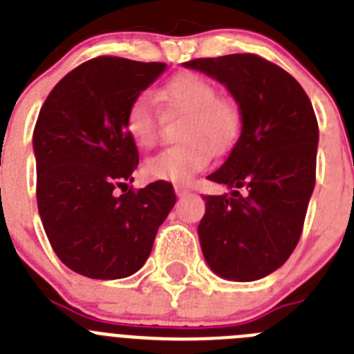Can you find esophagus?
I'll use <instances>...</instances> for the list:
<instances>
[{"instance_id": "34e87169", "label": "esophagus", "mask_w": 354, "mask_h": 354, "mask_svg": "<svg viewBox=\"0 0 354 354\" xmlns=\"http://www.w3.org/2000/svg\"><path fill=\"white\" fill-rule=\"evenodd\" d=\"M175 193H177V196H183L189 193V187L184 186V184H175Z\"/></svg>"}]
</instances>
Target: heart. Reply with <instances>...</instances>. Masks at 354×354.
Instances as JSON below:
<instances>
[{
	"label": "heart",
	"mask_w": 354,
	"mask_h": 354,
	"mask_svg": "<svg viewBox=\"0 0 354 354\" xmlns=\"http://www.w3.org/2000/svg\"><path fill=\"white\" fill-rule=\"evenodd\" d=\"M168 108L187 111L180 129L184 143L167 147L145 161L150 179L189 183L211 161L212 152H223L232 145L239 131L237 108L218 97V88L207 77L183 72L171 77L159 92ZM127 134L138 147L149 149L158 142L159 109L150 93L134 97L126 111Z\"/></svg>",
	"instance_id": "heart-1"
}]
</instances>
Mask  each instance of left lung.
Wrapping results in <instances>:
<instances>
[{
  "mask_svg": "<svg viewBox=\"0 0 354 354\" xmlns=\"http://www.w3.org/2000/svg\"><path fill=\"white\" fill-rule=\"evenodd\" d=\"M184 67L220 81L239 104V138L207 177L232 187V196H204L198 237L216 274L253 282L277 271L298 245L315 186L317 118L301 84L257 55L196 58Z\"/></svg>",
  "mask_w": 354,
  "mask_h": 354,
  "instance_id": "1",
  "label": "left lung"
}]
</instances>
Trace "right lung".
I'll return each mask as SVG.
<instances>
[{"mask_svg":"<svg viewBox=\"0 0 354 354\" xmlns=\"http://www.w3.org/2000/svg\"><path fill=\"white\" fill-rule=\"evenodd\" d=\"M165 68L161 62L92 58L58 81L40 109L33 131L40 220L58 259L83 277L136 273L175 205L165 180L125 192L140 162L126 111Z\"/></svg>","mask_w":354,"mask_h":354,"instance_id":"add662e5","label":"right lung"}]
</instances>
